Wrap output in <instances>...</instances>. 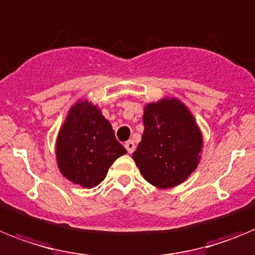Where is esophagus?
<instances>
[{
	"instance_id": "esophagus-1",
	"label": "esophagus",
	"mask_w": 255,
	"mask_h": 255,
	"mask_svg": "<svg viewBox=\"0 0 255 255\" xmlns=\"http://www.w3.org/2000/svg\"><path fill=\"white\" fill-rule=\"evenodd\" d=\"M125 147L127 149V151L129 152V154H132V152L134 151V147H136V146H134L133 141H127V142L125 143Z\"/></svg>"
}]
</instances>
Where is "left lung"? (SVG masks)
<instances>
[{
  "label": "left lung",
  "mask_w": 255,
  "mask_h": 255,
  "mask_svg": "<svg viewBox=\"0 0 255 255\" xmlns=\"http://www.w3.org/2000/svg\"><path fill=\"white\" fill-rule=\"evenodd\" d=\"M143 133L132 158L146 181L159 189L180 185L196 169L203 137L194 117L177 99L147 104Z\"/></svg>",
  "instance_id": "8db88e82"
}]
</instances>
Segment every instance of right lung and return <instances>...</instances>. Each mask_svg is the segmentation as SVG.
I'll return each mask as SVG.
<instances>
[{
    "label": "right lung",
    "mask_w": 255,
    "mask_h": 255,
    "mask_svg": "<svg viewBox=\"0 0 255 255\" xmlns=\"http://www.w3.org/2000/svg\"><path fill=\"white\" fill-rule=\"evenodd\" d=\"M126 152L96 105L86 100L70 109L56 141L57 165L68 180L85 189L95 187Z\"/></svg>",
    "instance_id": "add662e5"
}]
</instances>
